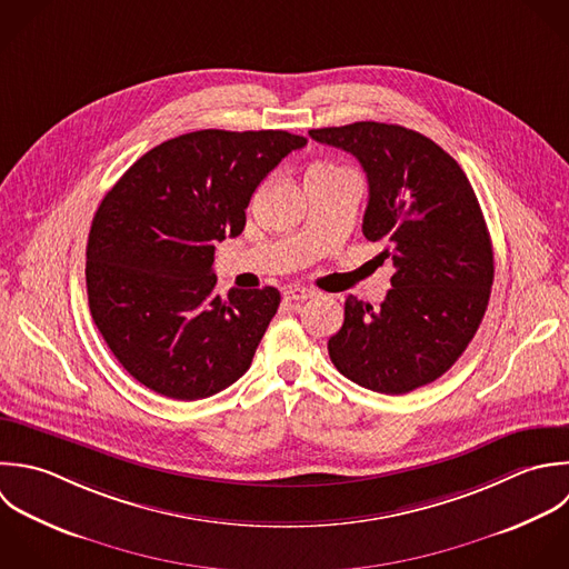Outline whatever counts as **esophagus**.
Returning a JSON list of instances; mask_svg holds the SVG:
<instances>
[{"label":"esophagus","mask_w":569,"mask_h":569,"mask_svg":"<svg viewBox=\"0 0 569 569\" xmlns=\"http://www.w3.org/2000/svg\"><path fill=\"white\" fill-rule=\"evenodd\" d=\"M315 295H317L315 290L301 288V286H292V288H288V290L283 292V297L290 299V301H306V299H312Z\"/></svg>","instance_id":"1"}]
</instances>
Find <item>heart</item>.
<instances>
[{"instance_id":"obj_1","label":"heart","mask_w":569,"mask_h":569,"mask_svg":"<svg viewBox=\"0 0 569 569\" xmlns=\"http://www.w3.org/2000/svg\"><path fill=\"white\" fill-rule=\"evenodd\" d=\"M315 168H335V166H315Z\"/></svg>"}]
</instances>
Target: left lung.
I'll list each match as a JSON object with an SVG mask.
<instances>
[{"mask_svg":"<svg viewBox=\"0 0 569 569\" xmlns=\"http://www.w3.org/2000/svg\"><path fill=\"white\" fill-rule=\"evenodd\" d=\"M310 137L363 166V234L395 266L379 308L346 299L330 359L343 377L381 395L428 386L463 355L488 310L495 252L479 199L461 166L417 130L357 121Z\"/></svg>","mask_w":569,"mask_h":569,"instance_id":"1","label":"left lung"}]
</instances>
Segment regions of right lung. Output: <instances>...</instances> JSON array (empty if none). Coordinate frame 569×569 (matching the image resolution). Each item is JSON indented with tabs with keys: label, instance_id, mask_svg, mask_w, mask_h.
I'll return each instance as SVG.
<instances>
[{
	"label": "right lung",
	"instance_id": "right-lung-1",
	"mask_svg": "<svg viewBox=\"0 0 569 569\" xmlns=\"http://www.w3.org/2000/svg\"><path fill=\"white\" fill-rule=\"evenodd\" d=\"M306 137L197 130L137 159L99 203L88 306L117 361L152 392L197 401L232 386L277 315V288L214 295V243L241 234L266 174Z\"/></svg>",
	"mask_w": 569,
	"mask_h": 569
}]
</instances>
